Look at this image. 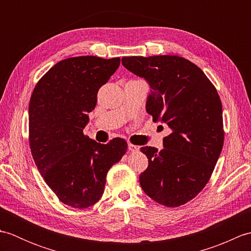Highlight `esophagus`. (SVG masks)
I'll return each instance as SVG.
<instances>
[{
	"mask_svg": "<svg viewBox=\"0 0 251 251\" xmlns=\"http://www.w3.org/2000/svg\"><path fill=\"white\" fill-rule=\"evenodd\" d=\"M128 150H129L130 152H137L138 150H139V148H138V147L135 146V145H131V143H129V145H128Z\"/></svg>",
	"mask_w": 251,
	"mask_h": 251,
	"instance_id": "obj_1",
	"label": "esophagus"
}]
</instances>
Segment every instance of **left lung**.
I'll use <instances>...</instances> for the list:
<instances>
[{"mask_svg": "<svg viewBox=\"0 0 251 251\" xmlns=\"http://www.w3.org/2000/svg\"><path fill=\"white\" fill-rule=\"evenodd\" d=\"M122 65L150 84L148 113L172 130L163 150L140 149L149 159L139 177L141 188L161 205H184L205 188L222 151L219 95L205 73L182 57H123Z\"/></svg>", "mask_w": 251, "mask_h": 251, "instance_id": "1", "label": "left lung"}]
</instances>
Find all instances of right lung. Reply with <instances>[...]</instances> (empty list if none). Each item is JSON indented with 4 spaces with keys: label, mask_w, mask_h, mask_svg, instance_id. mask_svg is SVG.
<instances>
[{
    "label": "right lung",
    "mask_w": 251,
    "mask_h": 251,
    "mask_svg": "<svg viewBox=\"0 0 251 251\" xmlns=\"http://www.w3.org/2000/svg\"><path fill=\"white\" fill-rule=\"evenodd\" d=\"M120 63L119 57L68 58L50 68L31 95V154L47 185L70 207L83 209L96 204L103 194L109 169L127 151L122 138L101 145L83 132L99 88Z\"/></svg>",
    "instance_id": "obj_1"
}]
</instances>
